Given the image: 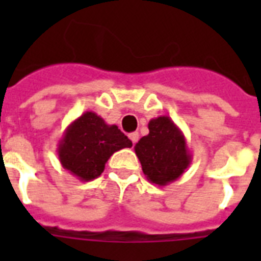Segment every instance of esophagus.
Segmentation results:
<instances>
[{"label": "esophagus", "instance_id": "1", "mask_svg": "<svg viewBox=\"0 0 261 261\" xmlns=\"http://www.w3.org/2000/svg\"><path fill=\"white\" fill-rule=\"evenodd\" d=\"M128 138H130L131 142L135 145V143H137V141H138V138H139V134H138V133H131V134L128 135Z\"/></svg>", "mask_w": 261, "mask_h": 261}]
</instances>
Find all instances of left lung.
Masks as SVG:
<instances>
[{
  "instance_id": "1",
  "label": "left lung",
  "mask_w": 261,
  "mask_h": 261,
  "mask_svg": "<svg viewBox=\"0 0 261 261\" xmlns=\"http://www.w3.org/2000/svg\"><path fill=\"white\" fill-rule=\"evenodd\" d=\"M149 134L134 146L146 178L157 186H168L177 180L192 163L186 137L169 116H159L149 122Z\"/></svg>"
}]
</instances>
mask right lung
<instances>
[{"label": "right lung", "mask_w": 261, "mask_h": 261, "mask_svg": "<svg viewBox=\"0 0 261 261\" xmlns=\"http://www.w3.org/2000/svg\"><path fill=\"white\" fill-rule=\"evenodd\" d=\"M131 146L116 124H107L97 114L87 111L67 126L57 151L66 171L81 181H90L102 173L115 151Z\"/></svg>", "instance_id": "add662e5"}]
</instances>
